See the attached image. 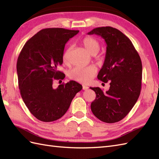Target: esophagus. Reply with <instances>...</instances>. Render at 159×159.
<instances>
[{
    "instance_id": "esophagus-1",
    "label": "esophagus",
    "mask_w": 159,
    "mask_h": 159,
    "mask_svg": "<svg viewBox=\"0 0 159 159\" xmlns=\"http://www.w3.org/2000/svg\"><path fill=\"white\" fill-rule=\"evenodd\" d=\"M89 89V87L87 86H85V85H83V90H87Z\"/></svg>"
}]
</instances>
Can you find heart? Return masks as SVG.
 Segmentation results:
<instances>
[{
  "label": "heart",
  "instance_id": "1",
  "mask_svg": "<svg viewBox=\"0 0 159 159\" xmlns=\"http://www.w3.org/2000/svg\"><path fill=\"white\" fill-rule=\"evenodd\" d=\"M83 46L91 55H96L100 50V44L96 39L92 37H85L82 40ZM69 49L67 50L63 54V59L64 62H66L68 57ZM97 70L94 66H90L87 67H76L71 69L68 72V76L70 79L75 81L88 83L91 81L93 76L96 74Z\"/></svg>",
  "mask_w": 159,
  "mask_h": 159
}]
</instances>
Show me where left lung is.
<instances>
[{
	"label": "left lung",
	"mask_w": 159,
	"mask_h": 159,
	"mask_svg": "<svg viewBox=\"0 0 159 159\" xmlns=\"http://www.w3.org/2000/svg\"><path fill=\"white\" fill-rule=\"evenodd\" d=\"M87 34L101 36L107 43L105 59L98 79L110 82L106 93L99 87H90L96 94L91 109L104 122H117L127 116L140 95L141 58L130 40L117 29L103 26L93 29Z\"/></svg>",
	"instance_id": "1"
}]
</instances>
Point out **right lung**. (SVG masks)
Listing matches in <instances>:
<instances>
[{
  "label": "right lung",
  "instance_id": "obj_1",
  "mask_svg": "<svg viewBox=\"0 0 159 159\" xmlns=\"http://www.w3.org/2000/svg\"><path fill=\"white\" fill-rule=\"evenodd\" d=\"M79 31L62 28L44 29L29 39L17 61L18 85L22 98L37 119L49 122L61 117L72 99L82 89L70 80L54 88V80L65 78L57 70L62 65L65 45Z\"/></svg>",
  "mask_w": 159,
  "mask_h": 159
}]
</instances>
